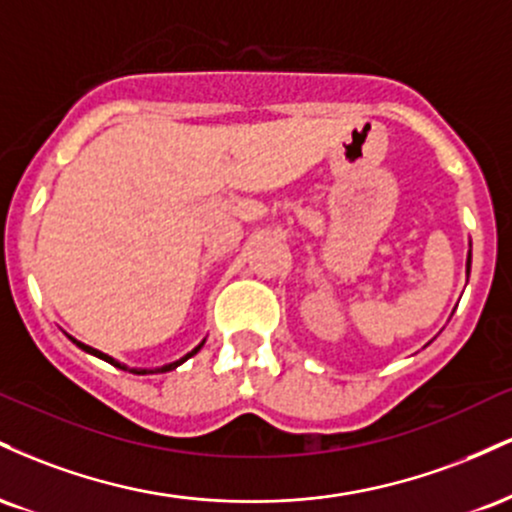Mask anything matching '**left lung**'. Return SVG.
Instances as JSON below:
<instances>
[{"label": "left lung", "instance_id": "1", "mask_svg": "<svg viewBox=\"0 0 512 512\" xmlns=\"http://www.w3.org/2000/svg\"><path fill=\"white\" fill-rule=\"evenodd\" d=\"M469 269H472V250H469L467 255V276H469Z\"/></svg>", "mask_w": 512, "mask_h": 512}]
</instances>
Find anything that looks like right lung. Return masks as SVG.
Listing matches in <instances>:
<instances>
[{
    "label": "right lung",
    "instance_id": "add662e5",
    "mask_svg": "<svg viewBox=\"0 0 512 512\" xmlns=\"http://www.w3.org/2000/svg\"><path fill=\"white\" fill-rule=\"evenodd\" d=\"M69 337V334H67ZM72 339V342L79 346L81 351H86V354H91V356H96V358H101V361H105V363H110V366H115V368H120V370H129V373H134V375H149V373H168V370H175L180 366V363H185L187 358H192L197 354L199 349H202L204 346V342H207V339H202V342H199L195 349L190 351V354H185L182 358H178V361H173V363H166V366H158V368H129L127 363H120L117 361V358H113V356H108V354H103V351H98V349H93V346H88V344H84V342H79V339H74V337H69Z\"/></svg>",
    "mask_w": 512,
    "mask_h": 512
}]
</instances>
